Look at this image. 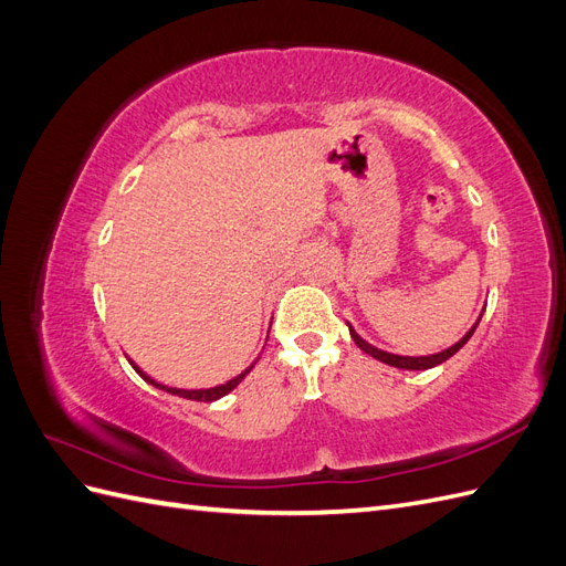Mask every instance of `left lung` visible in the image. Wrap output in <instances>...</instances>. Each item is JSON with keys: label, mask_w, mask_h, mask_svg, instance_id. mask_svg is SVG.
I'll return each mask as SVG.
<instances>
[{"label": "left lung", "mask_w": 566, "mask_h": 566, "mask_svg": "<svg viewBox=\"0 0 566 566\" xmlns=\"http://www.w3.org/2000/svg\"><path fill=\"white\" fill-rule=\"evenodd\" d=\"M482 314H484V310H482ZM482 314H479V318L474 321L472 328H470L465 335H462V337L455 342V345H451L449 349H441V352H437V354H430V356H401V354H391V352L378 349V347H373L370 342H366L361 335H358V333L352 328V323H347V325H349V335H352V339L356 342V347L364 349L368 356L378 358V361H382V364H387V366L401 368V370H427V368H434V366L443 364V361H447V358H451L458 349H462V347L468 345V339H470L472 333L476 331L479 321H482Z\"/></svg>", "instance_id": "8db88e82"}]
</instances>
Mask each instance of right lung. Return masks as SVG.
<instances>
[{"instance_id":"add662e5","label":"right lung","mask_w":566,"mask_h":566,"mask_svg":"<svg viewBox=\"0 0 566 566\" xmlns=\"http://www.w3.org/2000/svg\"><path fill=\"white\" fill-rule=\"evenodd\" d=\"M271 328V325H269ZM127 361L132 364V368L142 375V378L148 382V385H153V387H158V389H163V391H167V394H175V397H181V399H191V401H217V399H221V397H227V394L231 391V389H235L238 385L243 382V378L245 375L254 368V364L260 361V356L254 358V361L243 370V373H238L235 378H231V380H227L224 385H217V387H208V389H181V387H169V385H163V382H158V380H153L150 375H146L139 366H136L132 358H127Z\"/></svg>"}]
</instances>
